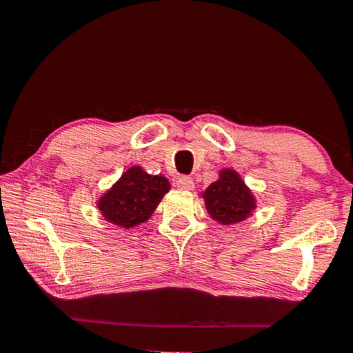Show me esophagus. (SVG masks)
Returning a JSON list of instances; mask_svg holds the SVG:
<instances>
[{
    "label": "esophagus",
    "mask_w": 353,
    "mask_h": 353,
    "mask_svg": "<svg viewBox=\"0 0 353 353\" xmlns=\"http://www.w3.org/2000/svg\"><path fill=\"white\" fill-rule=\"evenodd\" d=\"M176 185H177V188L187 190V192H190V190L194 188V182H193L192 177H185V176H183V177H179V179H177Z\"/></svg>",
    "instance_id": "34e87169"
}]
</instances>
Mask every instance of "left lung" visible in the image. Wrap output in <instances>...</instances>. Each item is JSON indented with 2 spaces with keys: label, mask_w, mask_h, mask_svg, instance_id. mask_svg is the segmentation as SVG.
<instances>
[{
  "label": "left lung",
  "mask_w": 353,
  "mask_h": 353,
  "mask_svg": "<svg viewBox=\"0 0 353 353\" xmlns=\"http://www.w3.org/2000/svg\"><path fill=\"white\" fill-rule=\"evenodd\" d=\"M201 198L212 220L225 226L245 221L257 207L253 192L232 168H223L216 181L201 193Z\"/></svg>",
  "instance_id": "obj_1"
}]
</instances>
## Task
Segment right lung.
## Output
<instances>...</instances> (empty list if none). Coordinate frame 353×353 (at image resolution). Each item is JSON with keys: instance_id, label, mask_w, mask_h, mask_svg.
<instances>
[{"instance_id": "obj_1", "label": "right lung", "mask_w": 353, "mask_h": 353, "mask_svg": "<svg viewBox=\"0 0 353 353\" xmlns=\"http://www.w3.org/2000/svg\"><path fill=\"white\" fill-rule=\"evenodd\" d=\"M170 190L165 176H150L133 165L97 199V209L105 221L130 229L146 223Z\"/></svg>"}]
</instances>
